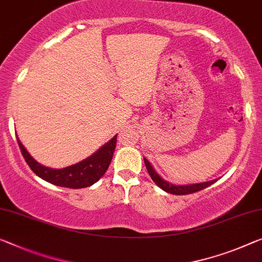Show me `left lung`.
Wrapping results in <instances>:
<instances>
[{
	"label": "left lung",
	"instance_id": "obj_1",
	"mask_svg": "<svg viewBox=\"0 0 262 262\" xmlns=\"http://www.w3.org/2000/svg\"><path fill=\"white\" fill-rule=\"evenodd\" d=\"M144 163L145 166L147 168L148 174L151 176L152 180H154L155 184L157 186L162 188L165 192L171 193V194H177V195H184V194H190V193H194L204 190L208 186H211L212 184H214L218 179L214 180H210V182H205V183H198V184H188V185H176L172 184L167 180H164L162 177H160L158 173L156 172V170L152 166L151 163L148 162L146 158H144Z\"/></svg>",
	"mask_w": 262,
	"mask_h": 262
}]
</instances>
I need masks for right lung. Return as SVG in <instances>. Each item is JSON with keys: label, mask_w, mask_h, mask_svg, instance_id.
Masks as SVG:
<instances>
[{"label": "right lung", "mask_w": 262, "mask_h": 262, "mask_svg": "<svg viewBox=\"0 0 262 262\" xmlns=\"http://www.w3.org/2000/svg\"><path fill=\"white\" fill-rule=\"evenodd\" d=\"M19 150L22 152L23 158L33 170L36 176L46 182L54 184L56 186L69 187V188H83L97 183L106 172L108 165L114 156L117 135L108 140L103 146H100L94 155L88 157L82 162L63 168H51L39 164L30 156L27 148L23 146L17 137Z\"/></svg>", "instance_id": "obj_1"}]
</instances>
